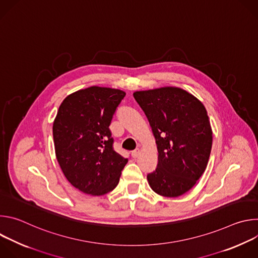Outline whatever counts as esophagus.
Listing matches in <instances>:
<instances>
[{"mask_svg": "<svg viewBox=\"0 0 258 258\" xmlns=\"http://www.w3.org/2000/svg\"><path fill=\"white\" fill-rule=\"evenodd\" d=\"M139 153H140V149H135L134 151H132V157L133 158H137L138 157V155H139Z\"/></svg>", "mask_w": 258, "mask_h": 258, "instance_id": "1", "label": "esophagus"}]
</instances>
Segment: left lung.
I'll list each match as a JSON object with an SVG mask.
<instances>
[{
	"label": "left lung",
	"mask_w": 258,
	"mask_h": 258,
	"mask_svg": "<svg viewBox=\"0 0 258 258\" xmlns=\"http://www.w3.org/2000/svg\"><path fill=\"white\" fill-rule=\"evenodd\" d=\"M154 134L158 163L147 174L152 190L164 197L188 192L204 172L212 131L204 105L179 88L134 93Z\"/></svg>",
	"instance_id": "1"
}]
</instances>
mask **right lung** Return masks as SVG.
Masks as SVG:
<instances>
[{
	"label": "right lung",
	"instance_id": "add662e5",
	"mask_svg": "<svg viewBox=\"0 0 258 258\" xmlns=\"http://www.w3.org/2000/svg\"><path fill=\"white\" fill-rule=\"evenodd\" d=\"M125 96L120 90L91 87L67 96L53 123L58 163L71 185L85 194L112 191L127 163L113 149L110 124Z\"/></svg>",
	"mask_w": 258,
	"mask_h": 258
}]
</instances>
